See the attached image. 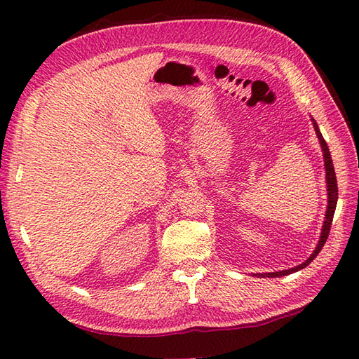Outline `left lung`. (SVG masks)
<instances>
[{
    "label": "left lung",
    "instance_id": "1",
    "mask_svg": "<svg viewBox=\"0 0 359 359\" xmlns=\"http://www.w3.org/2000/svg\"><path fill=\"white\" fill-rule=\"evenodd\" d=\"M311 123H313L315 128V133L318 135V140L319 144H321V149H323V156H324V168H325V184H327V211H325V217H324V224H323V230H321V236H319V241H318V245L313 250V253L310 255V257L307 259L306 262H302L299 265L293 266V269H288V270H280V271H273V273H257L255 276L257 278H280V276H287V274H292L294 271H299L302 269H306V266L313 262V259L319 255V251L323 250L324 243L329 238V233H330V226H332V220H333V215H334V210H337V203H338V184H337V174H334V168H333V162H332V156H330V151L329 147H327V143L324 140V137L319 131V126L315 121V118L311 117Z\"/></svg>",
    "mask_w": 359,
    "mask_h": 359
}]
</instances>
